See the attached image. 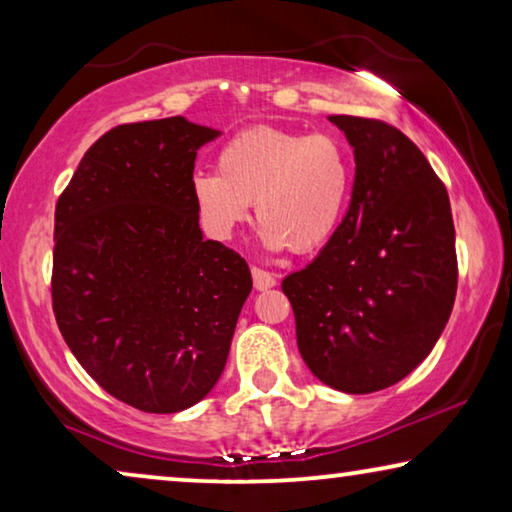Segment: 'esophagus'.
Masks as SVG:
<instances>
[{
    "instance_id": "esophagus-1",
    "label": "esophagus",
    "mask_w": 512,
    "mask_h": 512,
    "mask_svg": "<svg viewBox=\"0 0 512 512\" xmlns=\"http://www.w3.org/2000/svg\"><path fill=\"white\" fill-rule=\"evenodd\" d=\"M251 277H254V286L258 291H268L277 284V279H275V275H272V272L263 270V268H256V265L251 268Z\"/></svg>"
}]
</instances>
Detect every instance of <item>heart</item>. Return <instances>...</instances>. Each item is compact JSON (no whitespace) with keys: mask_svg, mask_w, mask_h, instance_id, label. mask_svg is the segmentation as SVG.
I'll return each mask as SVG.
<instances>
[{"mask_svg":"<svg viewBox=\"0 0 512 512\" xmlns=\"http://www.w3.org/2000/svg\"><path fill=\"white\" fill-rule=\"evenodd\" d=\"M216 167L219 172H198L191 181L202 228L226 242L249 219L254 202L265 247H291L296 254H312L331 242L354 179L340 139L270 125L228 139Z\"/></svg>","mask_w":512,"mask_h":512,"instance_id":"heart-1","label":"heart"}]
</instances>
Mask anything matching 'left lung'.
Returning a JSON list of instances; mask_svg holds the SVG:
<instances>
[{
  "label": "left lung",
  "mask_w": 512,
  "mask_h": 512,
  "mask_svg": "<svg viewBox=\"0 0 512 512\" xmlns=\"http://www.w3.org/2000/svg\"><path fill=\"white\" fill-rule=\"evenodd\" d=\"M354 146L352 200L331 242L284 277L298 349L328 387L373 394L436 345L457 296L447 188L394 125L328 116Z\"/></svg>",
  "instance_id": "1"
}]
</instances>
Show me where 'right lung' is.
<instances>
[{"label": "right lung", "mask_w": 512, "mask_h": 512, "mask_svg": "<svg viewBox=\"0 0 512 512\" xmlns=\"http://www.w3.org/2000/svg\"><path fill=\"white\" fill-rule=\"evenodd\" d=\"M219 132L184 116L116 125L55 205L51 296L76 361L118 401L170 415L223 373L251 272L202 240L195 156Z\"/></svg>", "instance_id": "1"}]
</instances>
